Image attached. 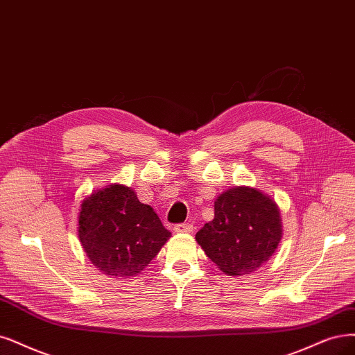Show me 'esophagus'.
I'll list each match as a JSON object with an SVG mask.
<instances>
[{
	"instance_id": "34e87169",
	"label": "esophagus",
	"mask_w": 355,
	"mask_h": 355,
	"mask_svg": "<svg viewBox=\"0 0 355 355\" xmlns=\"http://www.w3.org/2000/svg\"><path fill=\"white\" fill-rule=\"evenodd\" d=\"M175 232H191L193 231V225L191 224H178L174 227Z\"/></svg>"
}]
</instances>
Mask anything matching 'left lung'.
Wrapping results in <instances>:
<instances>
[{
  "label": "left lung",
  "instance_id": "left-lung-1",
  "mask_svg": "<svg viewBox=\"0 0 355 355\" xmlns=\"http://www.w3.org/2000/svg\"><path fill=\"white\" fill-rule=\"evenodd\" d=\"M282 239L278 205L252 187H234L218 196L215 218L196 234L206 256L230 277L265 265Z\"/></svg>",
  "mask_w": 355,
  "mask_h": 355
}]
</instances>
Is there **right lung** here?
Instances as JSON below:
<instances>
[{
    "mask_svg": "<svg viewBox=\"0 0 355 355\" xmlns=\"http://www.w3.org/2000/svg\"><path fill=\"white\" fill-rule=\"evenodd\" d=\"M77 230L92 263L115 278L136 277L171 237L153 209L120 184L98 190L83 200Z\"/></svg>",
    "mask_w": 355,
    "mask_h": 355,
    "instance_id": "add662e5",
    "label": "right lung"
}]
</instances>
